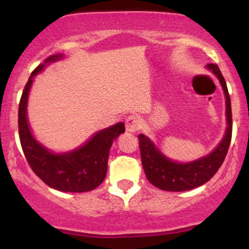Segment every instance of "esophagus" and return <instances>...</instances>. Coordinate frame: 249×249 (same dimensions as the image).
<instances>
[{"mask_svg":"<svg viewBox=\"0 0 249 249\" xmlns=\"http://www.w3.org/2000/svg\"><path fill=\"white\" fill-rule=\"evenodd\" d=\"M125 126L128 132H137L141 127V119L137 116H128L125 121Z\"/></svg>","mask_w":249,"mask_h":249,"instance_id":"1","label":"esophagus"}]
</instances>
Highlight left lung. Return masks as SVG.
Wrapping results in <instances>:
<instances>
[{"label": "left lung", "mask_w": 249, "mask_h": 249, "mask_svg": "<svg viewBox=\"0 0 249 249\" xmlns=\"http://www.w3.org/2000/svg\"><path fill=\"white\" fill-rule=\"evenodd\" d=\"M206 68L218 78L225 95L226 130L224 137L215 147L206 156L192 161H177L154 144L152 139L141 133L138 136L142 167L146 178L156 187L170 192H182L193 190L207 182L215 174L225 160L232 139V107L227 85L221 71L216 64H208Z\"/></svg>", "instance_id": "left-lung-1"}]
</instances>
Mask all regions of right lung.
<instances>
[{"instance_id":"1","label":"right lung","mask_w":249,"mask_h":249,"mask_svg":"<svg viewBox=\"0 0 249 249\" xmlns=\"http://www.w3.org/2000/svg\"><path fill=\"white\" fill-rule=\"evenodd\" d=\"M65 58L63 53L51 55L31 72L18 107L19 141L33 171L48 186L61 192H88L104 181L112 142L125 132L124 123L97 131L81 146L55 152L37 141L28 121V101L35 77L51 63Z\"/></svg>"}]
</instances>
